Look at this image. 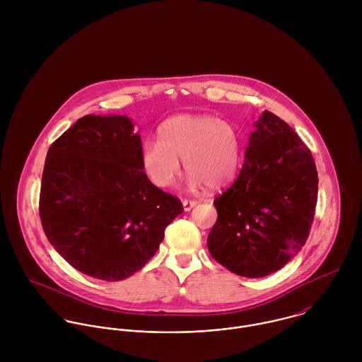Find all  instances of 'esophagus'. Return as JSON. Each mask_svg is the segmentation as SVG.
Here are the masks:
<instances>
[{
	"instance_id": "obj_1",
	"label": "esophagus",
	"mask_w": 362,
	"mask_h": 362,
	"mask_svg": "<svg viewBox=\"0 0 362 362\" xmlns=\"http://www.w3.org/2000/svg\"><path fill=\"white\" fill-rule=\"evenodd\" d=\"M195 205H197V201H191V199H184V201H182V206H184L185 211L191 210Z\"/></svg>"
}]
</instances>
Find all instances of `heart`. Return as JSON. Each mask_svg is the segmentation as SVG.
Listing matches in <instances>:
<instances>
[{"instance_id":"heart-1","label":"heart","mask_w":362,"mask_h":362,"mask_svg":"<svg viewBox=\"0 0 362 362\" xmlns=\"http://www.w3.org/2000/svg\"><path fill=\"white\" fill-rule=\"evenodd\" d=\"M241 142L235 127L213 115H177L158 129V142L142 146L141 163L158 188L171 187L181 174V163L189 173V187L205 184L216 189L233 180L238 170Z\"/></svg>"}]
</instances>
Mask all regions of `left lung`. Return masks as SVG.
Here are the masks:
<instances>
[{
    "instance_id": "left-lung-1",
    "label": "left lung",
    "mask_w": 362,
    "mask_h": 362,
    "mask_svg": "<svg viewBox=\"0 0 362 362\" xmlns=\"http://www.w3.org/2000/svg\"><path fill=\"white\" fill-rule=\"evenodd\" d=\"M317 171L307 145L281 118L260 115L243 168L213 205L207 235L216 262L244 277H263L294 258L310 235Z\"/></svg>"
}]
</instances>
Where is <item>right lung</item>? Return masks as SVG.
Returning <instances> with one entry per match:
<instances>
[{"label":"right lung","mask_w":362,"mask_h":362,"mask_svg":"<svg viewBox=\"0 0 362 362\" xmlns=\"http://www.w3.org/2000/svg\"><path fill=\"white\" fill-rule=\"evenodd\" d=\"M142 141L124 115H85L52 142L39 211L46 237L76 270L118 281L141 270L184 211L155 187L141 163Z\"/></svg>","instance_id":"add662e5"}]
</instances>
